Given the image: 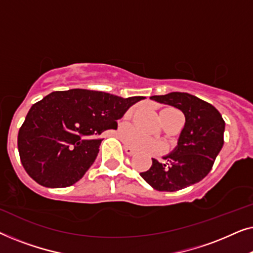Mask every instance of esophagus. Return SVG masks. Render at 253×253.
Segmentation results:
<instances>
[{
  "instance_id": "obj_1",
  "label": "esophagus",
  "mask_w": 253,
  "mask_h": 253,
  "mask_svg": "<svg viewBox=\"0 0 253 253\" xmlns=\"http://www.w3.org/2000/svg\"><path fill=\"white\" fill-rule=\"evenodd\" d=\"M124 151H126V153L127 155H133V154H136V151L132 150V148L129 147V146H126V145H124Z\"/></svg>"
}]
</instances>
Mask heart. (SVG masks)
I'll return each mask as SVG.
<instances>
[{"label":"heart","instance_id":"heart-1","mask_svg":"<svg viewBox=\"0 0 253 253\" xmlns=\"http://www.w3.org/2000/svg\"><path fill=\"white\" fill-rule=\"evenodd\" d=\"M169 109V108H168ZM134 109H130L126 113V116L132 115ZM166 110V109H165ZM123 138L126 139V144L131 147L136 148L138 151H146V152H161L164 151V145L160 141L153 139V138L147 137L146 134L139 132L133 127H126L124 131Z\"/></svg>","mask_w":253,"mask_h":253}]
</instances>
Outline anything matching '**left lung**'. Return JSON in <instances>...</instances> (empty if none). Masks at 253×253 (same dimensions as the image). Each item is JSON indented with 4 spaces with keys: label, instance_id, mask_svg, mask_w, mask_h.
Segmentation results:
<instances>
[{
    "label": "left lung",
    "instance_id": "8db88e82",
    "mask_svg": "<svg viewBox=\"0 0 253 253\" xmlns=\"http://www.w3.org/2000/svg\"><path fill=\"white\" fill-rule=\"evenodd\" d=\"M152 100L176 107L185 116L178 144L165 157L166 164L152 159L140 176L158 191L174 192L198 183L211 171L223 146L224 121L215 107L189 93L171 92Z\"/></svg>",
    "mask_w": 253,
    "mask_h": 253
}]
</instances>
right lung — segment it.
<instances>
[{"label":"right lung","mask_w":253,"mask_h":253,"mask_svg":"<svg viewBox=\"0 0 253 253\" xmlns=\"http://www.w3.org/2000/svg\"><path fill=\"white\" fill-rule=\"evenodd\" d=\"M109 93L74 88L56 91L34 103L18 132V152L24 169L38 184L67 188L88 170L105 130L117 129L116 121L133 103Z\"/></svg>","instance_id":"right-lung-1"}]
</instances>
